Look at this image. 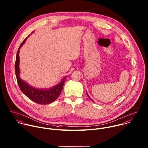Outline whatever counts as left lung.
Returning <instances> with one entry per match:
<instances>
[{
    "label": "left lung",
    "instance_id": "obj_1",
    "mask_svg": "<svg viewBox=\"0 0 148 148\" xmlns=\"http://www.w3.org/2000/svg\"><path fill=\"white\" fill-rule=\"evenodd\" d=\"M86 95H87L89 96V95H88V93H87V92H86Z\"/></svg>",
    "mask_w": 148,
    "mask_h": 148
}]
</instances>
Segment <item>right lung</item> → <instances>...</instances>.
<instances>
[{"label": "right lung", "mask_w": 148, "mask_h": 148, "mask_svg": "<svg viewBox=\"0 0 148 148\" xmlns=\"http://www.w3.org/2000/svg\"><path fill=\"white\" fill-rule=\"evenodd\" d=\"M27 38V37L22 41V42L20 45L16 56L15 71L18 86L21 90L22 92V93L25 96H26L29 99H30L31 100L35 102L36 103L39 104H50L53 102L55 100H56L59 96L61 92L62 91L63 86L64 84L66 77L63 78L62 81L59 84L53 86L51 89H49L48 90L38 89L33 88L31 86L27 85V84L25 81L21 79V78L19 77L20 71L19 69V51L21 47L25 42Z\"/></svg>", "instance_id": "1"}]
</instances>
